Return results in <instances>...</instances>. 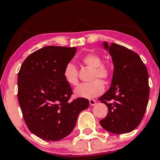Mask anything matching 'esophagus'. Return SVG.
Segmentation results:
<instances>
[{"label": "esophagus", "mask_w": 160, "mask_h": 160, "mask_svg": "<svg viewBox=\"0 0 160 160\" xmlns=\"http://www.w3.org/2000/svg\"><path fill=\"white\" fill-rule=\"evenodd\" d=\"M89 104H90L91 106H93L95 105V104H96V101L94 100V99H89Z\"/></svg>", "instance_id": "esophagus-1"}]
</instances>
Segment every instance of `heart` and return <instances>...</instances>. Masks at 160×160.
I'll list each match as a JSON object with an SVG mask.
<instances>
[{
	"instance_id": "1",
	"label": "heart",
	"mask_w": 160,
	"mask_h": 160,
	"mask_svg": "<svg viewBox=\"0 0 160 160\" xmlns=\"http://www.w3.org/2000/svg\"><path fill=\"white\" fill-rule=\"evenodd\" d=\"M81 62L93 69L92 76L93 81L79 85L74 89V94L80 98H94L102 94L104 89L103 82L98 78L107 81L111 78V69L109 65L102 64V57L94 52L87 53L82 56ZM63 77L69 85L76 86L78 83V74L76 66L71 62L68 63L64 68Z\"/></svg>"
}]
</instances>
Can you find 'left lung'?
<instances>
[{"label": "left lung", "mask_w": 160, "mask_h": 160, "mask_svg": "<svg viewBox=\"0 0 160 160\" xmlns=\"http://www.w3.org/2000/svg\"><path fill=\"white\" fill-rule=\"evenodd\" d=\"M112 57L113 74L110 89L98 98L108 106L101 126L111 133L131 132L142 120L149 98L148 72L140 56L123 46L104 42Z\"/></svg>", "instance_id": "8db88e82"}]
</instances>
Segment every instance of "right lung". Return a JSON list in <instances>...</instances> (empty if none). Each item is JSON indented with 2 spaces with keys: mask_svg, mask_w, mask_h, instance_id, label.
Masks as SVG:
<instances>
[{
  "mask_svg": "<svg viewBox=\"0 0 160 160\" xmlns=\"http://www.w3.org/2000/svg\"><path fill=\"white\" fill-rule=\"evenodd\" d=\"M76 47L47 46L25 58L18 74V100L28 128L45 141L61 140L76 125L79 113L89 101H70L72 89L63 71Z\"/></svg>",
  "mask_w": 160,
  "mask_h": 160,
  "instance_id": "add662e5",
  "label": "right lung"
}]
</instances>
